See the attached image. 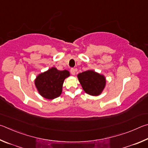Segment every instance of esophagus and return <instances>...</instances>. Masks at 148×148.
Listing matches in <instances>:
<instances>
[{
    "label": "esophagus",
    "mask_w": 148,
    "mask_h": 148,
    "mask_svg": "<svg viewBox=\"0 0 148 148\" xmlns=\"http://www.w3.org/2000/svg\"><path fill=\"white\" fill-rule=\"evenodd\" d=\"M70 71H71V73L73 75H75V72L77 71V69L71 68V70H70Z\"/></svg>",
    "instance_id": "1"
}]
</instances>
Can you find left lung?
Segmentation results:
<instances>
[{"mask_svg":"<svg viewBox=\"0 0 148 148\" xmlns=\"http://www.w3.org/2000/svg\"><path fill=\"white\" fill-rule=\"evenodd\" d=\"M77 78L84 91L92 96H98L101 94L107 82L103 75L92 69L80 73L77 75Z\"/></svg>","mask_w":148,"mask_h":148,"instance_id":"left-lung-1","label":"left lung"}]
</instances>
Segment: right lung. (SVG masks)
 Listing matches in <instances>:
<instances>
[{
  "label": "right lung",
  "instance_id": "right-lung-1",
  "mask_svg": "<svg viewBox=\"0 0 148 148\" xmlns=\"http://www.w3.org/2000/svg\"><path fill=\"white\" fill-rule=\"evenodd\" d=\"M69 75L67 70L60 71L53 67L39 74L34 80V84L41 96L52 100L61 95L64 80Z\"/></svg>",
  "mask_w": 148,
  "mask_h": 148
}]
</instances>
